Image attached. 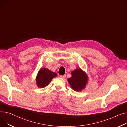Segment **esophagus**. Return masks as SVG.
<instances>
[{
	"label": "esophagus",
	"instance_id": "obj_1",
	"mask_svg": "<svg viewBox=\"0 0 127 127\" xmlns=\"http://www.w3.org/2000/svg\"><path fill=\"white\" fill-rule=\"evenodd\" d=\"M60 78H62V79H65V78H66V75L65 74H64V75H60Z\"/></svg>",
	"mask_w": 127,
	"mask_h": 127
}]
</instances>
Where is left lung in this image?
I'll list each match as a JSON object with an SVG mask.
<instances>
[{
	"label": "left lung",
	"mask_w": 127,
	"mask_h": 127,
	"mask_svg": "<svg viewBox=\"0 0 127 127\" xmlns=\"http://www.w3.org/2000/svg\"><path fill=\"white\" fill-rule=\"evenodd\" d=\"M71 77L68 79V81L73 90L81 91L85 88L88 82V77L85 72L80 68H78L71 72Z\"/></svg>",
	"instance_id": "1"
}]
</instances>
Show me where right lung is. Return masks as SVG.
Returning a JSON list of instances; mask_svg holds the SVG:
<instances>
[{
  "label": "right lung",
  "instance_id": "obj_1",
  "mask_svg": "<svg viewBox=\"0 0 127 127\" xmlns=\"http://www.w3.org/2000/svg\"><path fill=\"white\" fill-rule=\"evenodd\" d=\"M57 75L56 73L47 68H43L40 69L36 78L37 86L39 88H44L47 86Z\"/></svg>",
  "mask_w": 127,
  "mask_h": 127
}]
</instances>
